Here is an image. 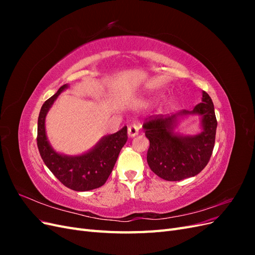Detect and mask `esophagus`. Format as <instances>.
Returning a JSON list of instances; mask_svg holds the SVG:
<instances>
[{
    "mask_svg": "<svg viewBox=\"0 0 255 255\" xmlns=\"http://www.w3.org/2000/svg\"><path fill=\"white\" fill-rule=\"evenodd\" d=\"M138 132H139V126L136 125V123L130 125L128 128V134L129 137H135L136 135H138Z\"/></svg>",
    "mask_w": 255,
    "mask_h": 255,
    "instance_id": "esophagus-1",
    "label": "esophagus"
}]
</instances>
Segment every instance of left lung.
<instances>
[{"mask_svg": "<svg viewBox=\"0 0 255 255\" xmlns=\"http://www.w3.org/2000/svg\"><path fill=\"white\" fill-rule=\"evenodd\" d=\"M200 115V132L183 135L175 132L185 118ZM150 141L146 161L151 170L166 181H181L201 172L210 160L217 120L211 97L202 91V101L192 111H181L163 117L155 116L142 126Z\"/></svg>", "mask_w": 255, "mask_h": 255, "instance_id": "8db88e82", "label": "left lung"}]
</instances>
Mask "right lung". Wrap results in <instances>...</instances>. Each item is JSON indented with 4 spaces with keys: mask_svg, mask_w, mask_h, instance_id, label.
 I'll return each instance as SVG.
<instances>
[{
    "mask_svg": "<svg viewBox=\"0 0 255 255\" xmlns=\"http://www.w3.org/2000/svg\"><path fill=\"white\" fill-rule=\"evenodd\" d=\"M68 88V84L63 85L43 103L38 117L37 145L45 166L65 186L76 191H87L101 187L109 179L122 146L128 140V128L123 127L117 133L102 137L95 146L80 155L56 152L45 132V117L58 96Z\"/></svg>",
    "mask_w": 255,
    "mask_h": 255,
    "instance_id": "1",
    "label": "right lung"
}]
</instances>
